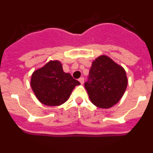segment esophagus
<instances>
[{
	"instance_id": "34e87169",
	"label": "esophagus",
	"mask_w": 153,
	"mask_h": 153,
	"mask_svg": "<svg viewBox=\"0 0 153 153\" xmlns=\"http://www.w3.org/2000/svg\"><path fill=\"white\" fill-rule=\"evenodd\" d=\"M79 83H80L81 84H83V83H84V78L80 77L79 79Z\"/></svg>"
}]
</instances>
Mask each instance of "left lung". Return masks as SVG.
Masks as SVG:
<instances>
[{"label":"left lung","instance_id":"obj_1","mask_svg":"<svg viewBox=\"0 0 153 153\" xmlns=\"http://www.w3.org/2000/svg\"><path fill=\"white\" fill-rule=\"evenodd\" d=\"M127 83L124 69L108 56H100L92 63L84 86L91 102L97 107L107 109L122 98Z\"/></svg>","mask_w":153,"mask_h":153}]
</instances>
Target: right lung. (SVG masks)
<instances>
[{"instance_id": "1", "label": "right lung", "mask_w": 153, "mask_h": 153, "mask_svg": "<svg viewBox=\"0 0 153 153\" xmlns=\"http://www.w3.org/2000/svg\"><path fill=\"white\" fill-rule=\"evenodd\" d=\"M80 84L70 74L64 73L60 62L50 61L31 76L30 86L40 102L60 106L68 100L76 86Z\"/></svg>"}]
</instances>
